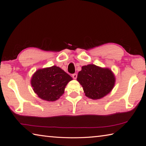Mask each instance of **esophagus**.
Here are the masks:
<instances>
[{"label":"esophagus","mask_w":146,"mask_h":146,"mask_svg":"<svg viewBox=\"0 0 146 146\" xmlns=\"http://www.w3.org/2000/svg\"><path fill=\"white\" fill-rule=\"evenodd\" d=\"M72 77H73L74 79H76L77 77V74H72Z\"/></svg>","instance_id":"esophagus-1"}]
</instances>
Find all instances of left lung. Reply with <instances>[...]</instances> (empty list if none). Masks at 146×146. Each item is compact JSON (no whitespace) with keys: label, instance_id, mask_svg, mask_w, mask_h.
<instances>
[{"label":"left lung","instance_id":"left-lung-1","mask_svg":"<svg viewBox=\"0 0 146 146\" xmlns=\"http://www.w3.org/2000/svg\"><path fill=\"white\" fill-rule=\"evenodd\" d=\"M77 80L82 86L85 95L94 100L101 99L108 94L115 82L114 74L111 69L94 64L82 66Z\"/></svg>","mask_w":146,"mask_h":146}]
</instances>
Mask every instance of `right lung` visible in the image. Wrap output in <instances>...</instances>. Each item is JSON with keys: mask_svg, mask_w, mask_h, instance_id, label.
I'll return each instance as SVG.
<instances>
[{"mask_svg": "<svg viewBox=\"0 0 146 146\" xmlns=\"http://www.w3.org/2000/svg\"><path fill=\"white\" fill-rule=\"evenodd\" d=\"M72 80L64 70L53 66L38 69L32 76L31 82L38 98L50 102L62 96L67 84Z\"/></svg>", "mask_w": 146, "mask_h": 146, "instance_id": "1", "label": "right lung"}]
</instances>
